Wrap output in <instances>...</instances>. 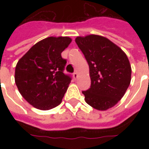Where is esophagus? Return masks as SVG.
I'll return each instance as SVG.
<instances>
[{
  "instance_id": "esophagus-1",
  "label": "esophagus",
  "mask_w": 149,
  "mask_h": 149,
  "mask_svg": "<svg viewBox=\"0 0 149 149\" xmlns=\"http://www.w3.org/2000/svg\"><path fill=\"white\" fill-rule=\"evenodd\" d=\"M73 77H74V79H77V77H78V73L77 72H75L73 73Z\"/></svg>"
}]
</instances>
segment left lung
I'll return each mask as SVG.
<instances>
[{"label": "left lung", "mask_w": 149, "mask_h": 149, "mask_svg": "<svg viewBox=\"0 0 149 149\" xmlns=\"http://www.w3.org/2000/svg\"><path fill=\"white\" fill-rule=\"evenodd\" d=\"M90 68L91 88L82 93L93 108L106 111L118 103L128 88L132 67L127 55L108 38L97 35L75 39Z\"/></svg>", "instance_id": "obj_1"}]
</instances>
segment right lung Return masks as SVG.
Masks as SVG:
<instances>
[{"label":"right lung","mask_w":149,"mask_h":149,"mask_svg":"<svg viewBox=\"0 0 149 149\" xmlns=\"http://www.w3.org/2000/svg\"><path fill=\"white\" fill-rule=\"evenodd\" d=\"M70 37H48L32 46L15 67V80L20 93L34 107L47 111L61 104L70 77L63 73L66 60L61 53Z\"/></svg>","instance_id":"obj_1"}]
</instances>
